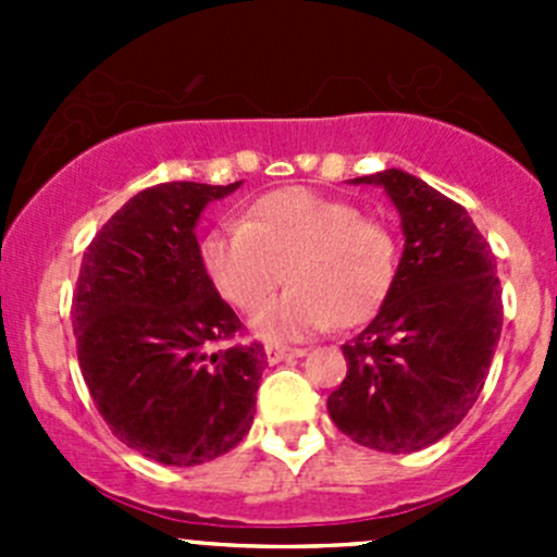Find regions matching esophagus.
I'll list each match as a JSON object with an SVG mask.
<instances>
[{
    "instance_id": "esophagus-1",
    "label": "esophagus",
    "mask_w": 557,
    "mask_h": 557,
    "mask_svg": "<svg viewBox=\"0 0 557 557\" xmlns=\"http://www.w3.org/2000/svg\"><path fill=\"white\" fill-rule=\"evenodd\" d=\"M267 361L269 363H280V361H290V358H301L305 350L301 347H285V345H267Z\"/></svg>"
}]
</instances>
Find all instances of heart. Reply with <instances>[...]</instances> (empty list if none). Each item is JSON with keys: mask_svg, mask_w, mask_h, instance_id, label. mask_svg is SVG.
Returning a JSON list of instances; mask_svg holds the SVG:
<instances>
[{"mask_svg": "<svg viewBox=\"0 0 557 557\" xmlns=\"http://www.w3.org/2000/svg\"><path fill=\"white\" fill-rule=\"evenodd\" d=\"M201 252L215 288L243 312L262 307L289 269L295 288L252 318V331L272 342L372 318L396 274V243L383 223L301 185L258 196L243 223L212 232Z\"/></svg>", "mask_w": 557, "mask_h": 557, "instance_id": "1", "label": "heart"}]
</instances>
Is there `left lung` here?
<instances>
[{"label": "left lung", "instance_id": "left-lung-1", "mask_svg": "<svg viewBox=\"0 0 557 557\" xmlns=\"http://www.w3.org/2000/svg\"><path fill=\"white\" fill-rule=\"evenodd\" d=\"M350 183L385 188L404 252L380 312L342 345L347 377L329 414L369 450H423L450 434L485 385L504 320L496 258L469 212L414 174L383 170Z\"/></svg>", "mask_w": 557, "mask_h": 557}]
</instances>
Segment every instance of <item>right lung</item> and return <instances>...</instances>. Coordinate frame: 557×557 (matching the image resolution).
<instances>
[{"instance_id": "obj_1", "label": "right lung", "mask_w": 557, "mask_h": 557, "mask_svg": "<svg viewBox=\"0 0 557 557\" xmlns=\"http://www.w3.org/2000/svg\"><path fill=\"white\" fill-rule=\"evenodd\" d=\"M243 185L161 183L126 201L88 245L72 325L77 361L112 434L166 466L234 450L256 414L267 352L212 350L243 329L205 269L196 223Z\"/></svg>"}]
</instances>
